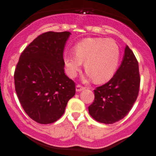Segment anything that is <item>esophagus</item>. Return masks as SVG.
Masks as SVG:
<instances>
[{
	"mask_svg": "<svg viewBox=\"0 0 156 156\" xmlns=\"http://www.w3.org/2000/svg\"><path fill=\"white\" fill-rule=\"evenodd\" d=\"M85 88H86L85 87H83V86L80 85V84H78V85H76V87H75V89H76L77 92H81V91L85 90Z\"/></svg>",
	"mask_w": 156,
	"mask_h": 156,
	"instance_id": "34e87169",
	"label": "esophagus"
}]
</instances>
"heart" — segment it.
<instances>
[{"instance_id":"heart-1","label":"heart","mask_w":156,"mask_h":156,"mask_svg":"<svg viewBox=\"0 0 156 156\" xmlns=\"http://www.w3.org/2000/svg\"><path fill=\"white\" fill-rule=\"evenodd\" d=\"M74 50L75 53H66L63 56L66 71L71 78L76 76L83 62L87 77L96 82L110 79L119 66L120 48L113 40L86 38L77 44Z\"/></svg>"}]
</instances>
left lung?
<instances>
[{"label":"left lung","instance_id":"1","mask_svg":"<svg viewBox=\"0 0 156 156\" xmlns=\"http://www.w3.org/2000/svg\"><path fill=\"white\" fill-rule=\"evenodd\" d=\"M139 66L132 50L126 45L121 66L106 84L94 90V101L89 113L101 123L113 124L128 114L139 94Z\"/></svg>","mask_w":156,"mask_h":156}]
</instances>
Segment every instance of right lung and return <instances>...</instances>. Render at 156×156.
Here are the masks:
<instances>
[{"instance_id":"1","label":"right lung","mask_w":156,"mask_h":156,"mask_svg":"<svg viewBox=\"0 0 156 156\" xmlns=\"http://www.w3.org/2000/svg\"><path fill=\"white\" fill-rule=\"evenodd\" d=\"M69 31H48L22 54L14 72L15 89L26 114L39 124H51L63 115L75 94V84L64 72L63 51Z\"/></svg>"}]
</instances>
